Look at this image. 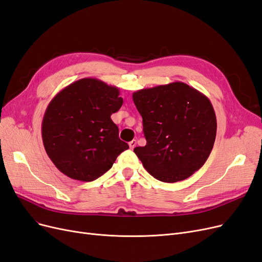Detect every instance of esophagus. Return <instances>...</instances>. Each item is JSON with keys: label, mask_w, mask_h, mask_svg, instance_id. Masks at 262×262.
Here are the masks:
<instances>
[{"label": "esophagus", "mask_w": 262, "mask_h": 262, "mask_svg": "<svg viewBox=\"0 0 262 262\" xmlns=\"http://www.w3.org/2000/svg\"><path fill=\"white\" fill-rule=\"evenodd\" d=\"M135 146H137V141L132 140L131 142H129V147H130L131 149H133Z\"/></svg>", "instance_id": "obj_1"}]
</instances>
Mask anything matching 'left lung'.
<instances>
[{
  "label": "left lung",
  "instance_id": "1",
  "mask_svg": "<svg viewBox=\"0 0 262 262\" xmlns=\"http://www.w3.org/2000/svg\"><path fill=\"white\" fill-rule=\"evenodd\" d=\"M143 118L145 146L134 148L147 172L173 183L200 170L212 150L217 119L209 98L176 81L132 94Z\"/></svg>",
  "mask_w": 262,
  "mask_h": 262
}]
</instances>
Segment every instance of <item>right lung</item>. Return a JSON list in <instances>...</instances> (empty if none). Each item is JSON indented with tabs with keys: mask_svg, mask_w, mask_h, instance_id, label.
Instances as JSON below:
<instances>
[{
	"mask_svg": "<svg viewBox=\"0 0 262 262\" xmlns=\"http://www.w3.org/2000/svg\"><path fill=\"white\" fill-rule=\"evenodd\" d=\"M117 86L84 78L53 97L43 116L42 140L60 172L78 181H94L129 148L111 118L122 106Z\"/></svg>",
	"mask_w": 262,
	"mask_h": 262,
	"instance_id": "1",
	"label": "right lung"
}]
</instances>
